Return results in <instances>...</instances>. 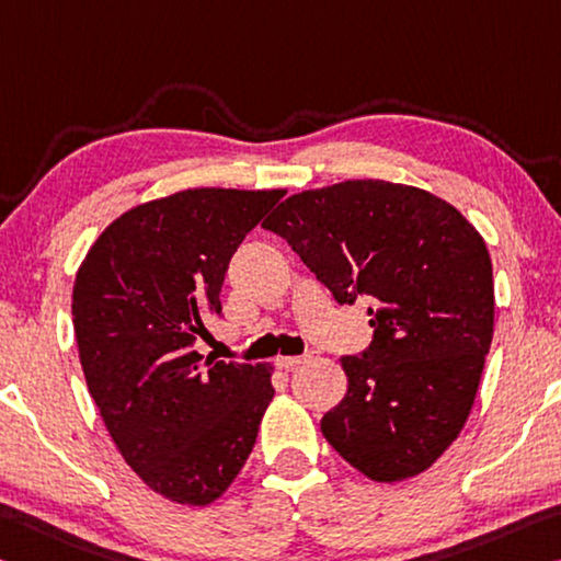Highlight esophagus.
Segmentation results:
<instances>
[{
    "label": "esophagus",
    "mask_w": 561,
    "mask_h": 561,
    "mask_svg": "<svg viewBox=\"0 0 561 561\" xmlns=\"http://www.w3.org/2000/svg\"><path fill=\"white\" fill-rule=\"evenodd\" d=\"M305 359L307 357H277V367L279 369H291V367H297V364H301Z\"/></svg>",
    "instance_id": "obj_1"
}]
</instances>
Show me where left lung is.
Here are the masks:
<instances>
[{"mask_svg": "<svg viewBox=\"0 0 561 561\" xmlns=\"http://www.w3.org/2000/svg\"><path fill=\"white\" fill-rule=\"evenodd\" d=\"M262 227L340 305L371 301L375 340L340 359L346 394L322 416L324 439L375 482L422 474L459 437L492 344L482 234L432 192L385 180L291 194Z\"/></svg>", "mask_w": 561, "mask_h": 561, "instance_id": "8db88e82", "label": "left lung"}]
</instances>
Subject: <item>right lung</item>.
I'll return each instance as SVG.
<instances>
[{"label": "right lung", "mask_w": 561, "mask_h": 561, "mask_svg": "<svg viewBox=\"0 0 561 561\" xmlns=\"http://www.w3.org/2000/svg\"><path fill=\"white\" fill-rule=\"evenodd\" d=\"M284 190L197 186L137 204L89 247L72 291L84 379L124 461L157 494L227 492L274 397L272 364L204 359L221 282Z\"/></svg>", "instance_id": "obj_1"}]
</instances>
